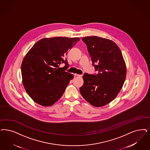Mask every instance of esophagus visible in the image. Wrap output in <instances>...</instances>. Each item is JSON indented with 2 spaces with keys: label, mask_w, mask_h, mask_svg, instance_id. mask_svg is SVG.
Returning <instances> with one entry per match:
<instances>
[{
  "label": "esophagus",
  "mask_w": 150,
  "mask_h": 150,
  "mask_svg": "<svg viewBox=\"0 0 150 150\" xmlns=\"http://www.w3.org/2000/svg\"><path fill=\"white\" fill-rule=\"evenodd\" d=\"M74 75H75V76H80V77L82 76V75H79V74H75Z\"/></svg>",
  "instance_id": "esophagus-1"
}]
</instances>
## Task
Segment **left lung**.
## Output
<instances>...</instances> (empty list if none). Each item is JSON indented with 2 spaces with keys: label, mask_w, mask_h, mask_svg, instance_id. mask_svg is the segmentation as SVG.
<instances>
[{
  "label": "left lung",
  "mask_w": 150,
  "mask_h": 150,
  "mask_svg": "<svg viewBox=\"0 0 150 150\" xmlns=\"http://www.w3.org/2000/svg\"><path fill=\"white\" fill-rule=\"evenodd\" d=\"M82 40L98 74L85 73L80 91L88 103L101 107L114 100L122 88L126 76V64L114 41L96 36H86Z\"/></svg>",
  "instance_id": "1"
}]
</instances>
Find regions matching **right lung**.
Masks as SVG:
<instances>
[{
	"label": "right lung",
	"mask_w": 150,
	"mask_h": 150,
	"mask_svg": "<svg viewBox=\"0 0 150 150\" xmlns=\"http://www.w3.org/2000/svg\"><path fill=\"white\" fill-rule=\"evenodd\" d=\"M79 38L54 37L37 41L27 52L21 64L22 81L33 100L50 106L62 96L73 75L66 72L69 64L65 56ZM64 63V67L59 65Z\"/></svg>",
	"instance_id": "add662e5"
}]
</instances>
